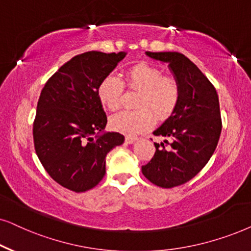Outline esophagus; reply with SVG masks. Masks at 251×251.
Masks as SVG:
<instances>
[{"label": "esophagus", "mask_w": 251, "mask_h": 251, "mask_svg": "<svg viewBox=\"0 0 251 251\" xmlns=\"http://www.w3.org/2000/svg\"><path fill=\"white\" fill-rule=\"evenodd\" d=\"M137 141V137H133V136H126V142L128 143V144H132V143H135Z\"/></svg>", "instance_id": "obj_1"}]
</instances>
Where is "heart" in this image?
Wrapping results in <instances>:
<instances>
[{
    "instance_id": "obj_1",
    "label": "heart",
    "mask_w": 251,
    "mask_h": 251,
    "mask_svg": "<svg viewBox=\"0 0 251 251\" xmlns=\"http://www.w3.org/2000/svg\"><path fill=\"white\" fill-rule=\"evenodd\" d=\"M130 87L141 90L136 110H121L109 119L110 128L123 135L133 136L146 131L154 125V115L160 119L171 115L180 99V86L174 77L162 76L160 69L146 63L130 67L126 73ZM123 93V83L114 74L100 80L97 96L100 103L109 110L119 108Z\"/></svg>"
}]
</instances>
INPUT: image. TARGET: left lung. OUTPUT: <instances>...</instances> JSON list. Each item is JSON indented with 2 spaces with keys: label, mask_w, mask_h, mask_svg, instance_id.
<instances>
[{
  "label": "left lung",
  "mask_w": 251,
  "mask_h": 251,
  "mask_svg": "<svg viewBox=\"0 0 251 251\" xmlns=\"http://www.w3.org/2000/svg\"><path fill=\"white\" fill-rule=\"evenodd\" d=\"M145 54L168 63L180 86V99L171 116L153 131L154 136L165 137L170 148L154 143L155 153L142 166V173L158 187L173 188L196 176L212 157L221 133L219 98L210 80L183 54Z\"/></svg>",
  "instance_id": "left-lung-1"
}]
</instances>
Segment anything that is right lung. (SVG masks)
<instances>
[{
  "instance_id": "1",
  "label": "right lung",
  "mask_w": 251,
  "mask_h": 251,
  "mask_svg": "<svg viewBox=\"0 0 251 251\" xmlns=\"http://www.w3.org/2000/svg\"><path fill=\"white\" fill-rule=\"evenodd\" d=\"M126 53L86 51L68 61L45 84L33 122L39 160L62 187L90 190L106 173V155L125 136L105 132L107 116L97 96L100 80Z\"/></svg>"
}]
</instances>
